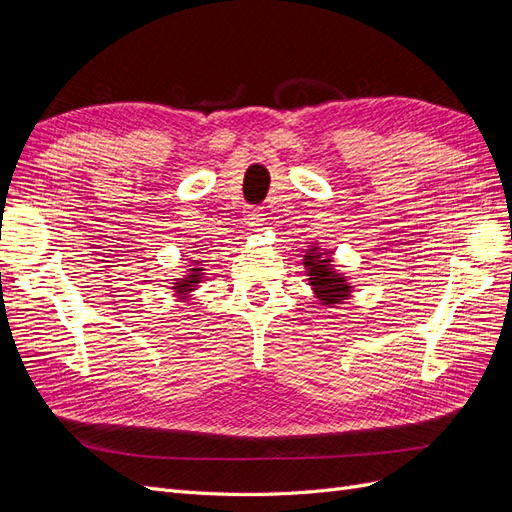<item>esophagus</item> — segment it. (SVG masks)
<instances>
[{"instance_id":"1","label":"esophagus","mask_w":512,"mask_h":512,"mask_svg":"<svg viewBox=\"0 0 512 512\" xmlns=\"http://www.w3.org/2000/svg\"><path fill=\"white\" fill-rule=\"evenodd\" d=\"M243 220H245V226L260 228L262 222H265V213H262V209H258V207H250V209L245 211Z\"/></svg>"}]
</instances>
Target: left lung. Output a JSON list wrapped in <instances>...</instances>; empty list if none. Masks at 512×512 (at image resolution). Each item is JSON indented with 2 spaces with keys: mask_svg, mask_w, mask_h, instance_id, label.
<instances>
[{
  "mask_svg": "<svg viewBox=\"0 0 512 512\" xmlns=\"http://www.w3.org/2000/svg\"><path fill=\"white\" fill-rule=\"evenodd\" d=\"M303 267L307 275V284L312 286L314 297L327 307H335L337 303H344L346 299L352 297L354 286L337 269L333 252L327 250V247H320L318 243H312L307 247V252L303 256Z\"/></svg>",
  "mask_w": 512,
  "mask_h": 512,
  "instance_id": "8db88e82",
  "label": "left lung"
}]
</instances>
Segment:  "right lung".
<instances>
[{"instance_id":"add662e5","label":"right lung","mask_w":512,"mask_h":512,"mask_svg":"<svg viewBox=\"0 0 512 512\" xmlns=\"http://www.w3.org/2000/svg\"><path fill=\"white\" fill-rule=\"evenodd\" d=\"M203 262L205 260H190L188 269H185V275L175 277L170 290H173V297L177 301H190L194 297V292L200 288V284L205 282L207 269L203 267Z\"/></svg>"}]
</instances>
